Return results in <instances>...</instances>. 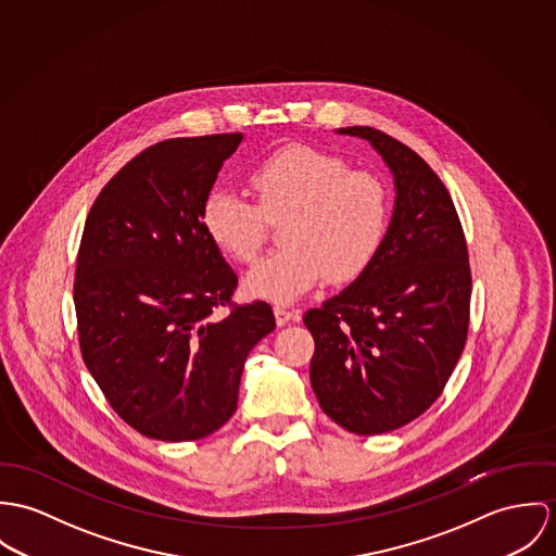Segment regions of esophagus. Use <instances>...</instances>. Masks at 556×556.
Listing matches in <instances>:
<instances>
[{
    "mask_svg": "<svg viewBox=\"0 0 556 556\" xmlns=\"http://www.w3.org/2000/svg\"><path fill=\"white\" fill-rule=\"evenodd\" d=\"M275 319H277V326H286L288 321H299L301 319V313L294 311V308L283 307V305H275Z\"/></svg>",
    "mask_w": 556,
    "mask_h": 556,
    "instance_id": "34e87169",
    "label": "esophagus"
}]
</instances>
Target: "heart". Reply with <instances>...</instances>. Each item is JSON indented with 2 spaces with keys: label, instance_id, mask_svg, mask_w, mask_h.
Segmentation results:
<instances>
[{
  "label": "heart",
  "instance_id": "heart-1",
  "mask_svg": "<svg viewBox=\"0 0 556 556\" xmlns=\"http://www.w3.org/2000/svg\"><path fill=\"white\" fill-rule=\"evenodd\" d=\"M251 204L232 189H213L202 228L215 248L251 262L266 239V222L281 226L286 248L257 262L243 279L253 299L290 303L324 275L345 283L367 270L390 226V193L369 170L308 144H288L249 173Z\"/></svg>",
  "mask_w": 556,
  "mask_h": 556
}]
</instances>
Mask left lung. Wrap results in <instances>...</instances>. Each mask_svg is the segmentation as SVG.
Masks as SVG:
<instances>
[{
  "instance_id": "left-lung-1",
  "label": "left lung",
  "mask_w": 556,
  "mask_h": 556,
  "mask_svg": "<svg viewBox=\"0 0 556 556\" xmlns=\"http://www.w3.org/2000/svg\"><path fill=\"white\" fill-rule=\"evenodd\" d=\"M337 131L369 140L396 198L367 270L303 317L315 341L311 386L339 427L379 434L422 416L465 350L469 253L447 189L416 151L375 127Z\"/></svg>"
}]
</instances>
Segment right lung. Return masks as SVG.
<instances>
[{
	"label": "right lung",
	"instance_id": "1",
	"mask_svg": "<svg viewBox=\"0 0 556 556\" xmlns=\"http://www.w3.org/2000/svg\"><path fill=\"white\" fill-rule=\"evenodd\" d=\"M243 134L157 142L106 184L80 239V354L111 407L151 439L193 441L237 412L253 345L275 330L202 228V204ZM230 307L222 314V307Z\"/></svg>",
	"mask_w": 556,
	"mask_h": 556
}]
</instances>
